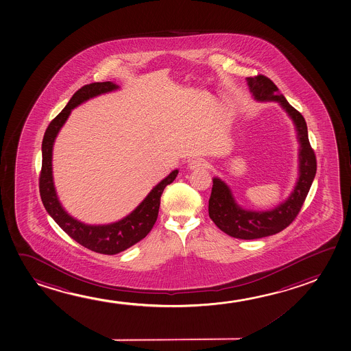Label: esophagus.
I'll return each mask as SVG.
<instances>
[{"instance_id":"esophagus-1","label":"esophagus","mask_w":351,"mask_h":351,"mask_svg":"<svg viewBox=\"0 0 351 351\" xmlns=\"http://www.w3.org/2000/svg\"><path fill=\"white\" fill-rule=\"evenodd\" d=\"M208 162L206 159L204 158H194L191 159L189 162V169L191 170H195V169L208 168Z\"/></svg>"}]
</instances>
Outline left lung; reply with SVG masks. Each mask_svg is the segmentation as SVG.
<instances>
[{"label":"left lung","instance_id":"obj_1","mask_svg":"<svg viewBox=\"0 0 351 351\" xmlns=\"http://www.w3.org/2000/svg\"><path fill=\"white\" fill-rule=\"evenodd\" d=\"M247 86L256 101L279 104L295 124L298 148V178L289 198L271 210L254 211L241 208L232 189L221 178H213L208 199V216L222 232L237 239L252 240L279 233L292 223L308 195L316 173L315 153L310 146L308 128L303 116L280 94L278 86L268 77H247Z\"/></svg>","mask_w":351,"mask_h":351}]
</instances>
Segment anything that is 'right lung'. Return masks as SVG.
<instances>
[{"label":"right lung","instance_id":"add662e5","mask_svg":"<svg viewBox=\"0 0 351 351\" xmlns=\"http://www.w3.org/2000/svg\"><path fill=\"white\" fill-rule=\"evenodd\" d=\"M119 89L113 82H97L82 86L72 95L66 106L47 128L42 141V170L40 175V194L47 213L56 221L67 235L78 244L94 252L116 254L129 249L147 235L156 223L164 189L178 176V170H173L167 178L153 187L130 214L117 222L107 224H86L67 214L56 194L53 181V146L61 128L65 124L75 107L80 106L89 99Z\"/></svg>","mask_w":351,"mask_h":351}]
</instances>
